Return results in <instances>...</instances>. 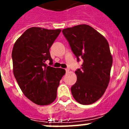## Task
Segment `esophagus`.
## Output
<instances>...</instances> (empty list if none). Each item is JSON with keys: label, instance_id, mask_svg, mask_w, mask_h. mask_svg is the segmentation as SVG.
<instances>
[{"label": "esophagus", "instance_id": "34e87169", "mask_svg": "<svg viewBox=\"0 0 129 129\" xmlns=\"http://www.w3.org/2000/svg\"><path fill=\"white\" fill-rule=\"evenodd\" d=\"M66 72L68 73L69 72V69H66Z\"/></svg>", "mask_w": 129, "mask_h": 129}]
</instances>
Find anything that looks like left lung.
Instances as JSON below:
<instances>
[{
	"label": "left lung",
	"mask_w": 129,
	"mask_h": 129,
	"mask_svg": "<svg viewBox=\"0 0 129 129\" xmlns=\"http://www.w3.org/2000/svg\"><path fill=\"white\" fill-rule=\"evenodd\" d=\"M81 69L75 73L77 82L71 87L75 101L89 105L98 101L107 88L113 58L109 43L102 34L89 25L80 24L62 30Z\"/></svg>",
	"instance_id": "1"
}]
</instances>
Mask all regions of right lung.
<instances>
[{
    "label": "right lung",
    "mask_w": 129,
    "mask_h": 129,
    "mask_svg": "<svg viewBox=\"0 0 129 129\" xmlns=\"http://www.w3.org/2000/svg\"><path fill=\"white\" fill-rule=\"evenodd\" d=\"M60 32V29L31 27L13 47L14 77L24 95L37 105H49L55 101L60 80L66 74L65 69L45 63L47 60L52 63L49 49Z\"/></svg>",
    "instance_id": "1"
}]
</instances>
